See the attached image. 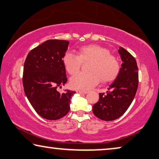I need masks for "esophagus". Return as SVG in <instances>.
Returning <instances> with one entry per match:
<instances>
[{"mask_svg": "<svg viewBox=\"0 0 159 159\" xmlns=\"http://www.w3.org/2000/svg\"><path fill=\"white\" fill-rule=\"evenodd\" d=\"M76 92L78 93H80V94H86L88 93L87 91H83V90H78V91H76Z\"/></svg>", "mask_w": 159, "mask_h": 159, "instance_id": "obj_1", "label": "esophagus"}]
</instances>
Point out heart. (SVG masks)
I'll return each instance as SVG.
<instances>
[{"instance_id":"b5f03b06","label":"heart","mask_w":159,"mask_h":159,"mask_svg":"<svg viewBox=\"0 0 159 159\" xmlns=\"http://www.w3.org/2000/svg\"><path fill=\"white\" fill-rule=\"evenodd\" d=\"M91 61L88 66L89 72H81L73 76L70 86L75 89L89 90L101 81L108 83L114 80L119 74L120 63L110 51L96 44L84 46L79 49L78 54L66 52L62 58L63 66L70 75L79 71L83 62Z\"/></svg>"}]
</instances>
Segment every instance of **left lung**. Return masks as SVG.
Masks as SVG:
<instances>
[{
    "label": "left lung",
    "mask_w": 159,
    "mask_h": 159,
    "mask_svg": "<svg viewBox=\"0 0 159 159\" xmlns=\"http://www.w3.org/2000/svg\"><path fill=\"white\" fill-rule=\"evenodd\" d=\"M118 53L123 61L119 74L108 89L107 93H99L98 101L93 106L94 115L103 120H113L121 116L131 104L138 89L136 59L122 47Z\"/></svg>",
    "instance_id": "1"
}]
</instances>
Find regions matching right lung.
<instances>
[{
  "mask_svg": "<svg viewBox=\"0 0 159 159\" xmlns=\"http://www.w3.org/2000/svg\"><path fill=\"white\" fill-rule=\"evenodd\" d=\"M68 44L64 40H48L32 49L25 61V94L38 114L46 119L65 116L70 110V98L75 93L69 90L61 93L57 90L68 80L62 58Z\"/></svg>",
  "mask_w": 159,
  "mask_h": 159,
  "instance_id": "add662e5",
  "label": "right lung"
}]
</instances>
